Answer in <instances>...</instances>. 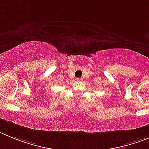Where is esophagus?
<instances>
[{
	"label": "esophagus",
	"instance_id": "esophagus-1",
	"mask_svg": "<svg viewBox=\"0 0 149 149\" xmlns=\"http://www.w3.org/2000/svg\"><path fill=\"white\" fill-rule=\"evenodd\" d=\"M76 80H77V81H82L83 79H81V78H79V79H76Z\"/></svg>",
	"mask_w": 149,
	"mask_h": 149
}]
</instances>
